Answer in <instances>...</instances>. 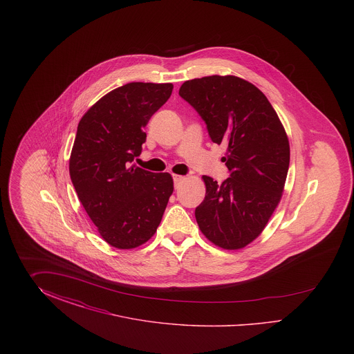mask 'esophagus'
<instances>
[{"instance_id":"esophagus-1","label":"esophagus","mask_w":354,"mask_h":354,"mask_svg":"<svg viewBox=\"0 0 354 354\" xmlns=\"http://www.w3.org/2000/svg\"><path fill=\"white\" fill-rule=\"evenodd\" d=\"M172 178H174V183H175V187H178V185H180L183 180H185V176H182V175H172Z\"/></svg>"}]
</instances>
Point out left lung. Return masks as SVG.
<instances>
[{"mask_svg":"<svg viewBox=\"0 0 354 354\" xmlns=\"http://www.w3.org/2000/svg\"><path fill=\"white\" fill-rule=\"evenodd\" d=\"M179 95L207 124L214 143L225 145L231 175L221 185L203 175L205 198L198 225L223 250H241L260 236L279 205L289 169L286 129L267 97L235 75L185 81Z\"/></svg>","mask_w":354,"mask_h":354,"instance_id":"left-lung-1","label":"left lung"}]
</instances>
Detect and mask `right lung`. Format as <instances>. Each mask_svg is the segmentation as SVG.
Masks as SVG:
<instances>
[{
  "instance_id": "1",
  "label": "right lung",
  "mask_w": 354,
  "mask_h": 354,
  "mask_svg": "<svg viewBox=\"0 0 354 354\" xmlns=\"http://www.w3.org/2000/svg\"><path fill=\"white\" fill-rule=\"evenodd\" d=\"M172 88V84H123L94 103L78 123L70 178L102 239L118 250L151 239L172 195L169 172L131 166L146 142L145 127Z\"/></svg>"
}]
</instances>
